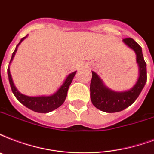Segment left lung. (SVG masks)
<instances>
[{"label": "left lung", "mask_w": 154, "mask_h": 154, "mask_svg": "<svg viewBox=\"0 0 154 154\" xmlns=\"http://www.w3.org/2000/svg\"><path fill=\"white\" fill-rule=\"evenodd\" d=\"M123 41L137 54L140 76L136 85L131 90L124 92H116L106 87L100 77L95 72H92L90 82L91 102L96 108L107 113L119 112L132 105L138 98L147 81L146 63L143 57L141 47L132 38H126Z\"/></svg>", "instance_id": "1"}]
</instances>
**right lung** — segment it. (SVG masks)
<instances>
[{
    "instance_id": "1",
    "label": "right lung",
    "mask_w": 154,
    "mask_h": 154,
    "mask_svg": "<svg viewBox=\"0 0 154 154\" xmlns=\"http://www.w3.org/2000/svg\"><path fill=\"white\" fill-rule=\"evenodd\" d=\"M26 37H27V35L25 36L24 38H22L21 39V41L19 42V43L17 45L14 51L12 54L10 63H11L14 57V55L16 53V51H17L18 45ZM7 72H8V76H9V83H10L12 91H13L14 96L17 98V99L19 101L20 103H22L27 108L30 109V110H32V111H35V112H38V113H48V112H51V111L56 110V108H58L59 106H60L64 103V100L66 98L67 93H68L69 85L71 84V82H72V79H73V77H74L77 71L70 73L67 77L64 82L63 83V85L53 95L41 96V97H29V96L24 95V94H22L18 92L17 89H16V87L14 86V82H13V80H12L11 77V74H10V72H9V68H8V69H7Z\"/></svg>"
}]
</instances>
